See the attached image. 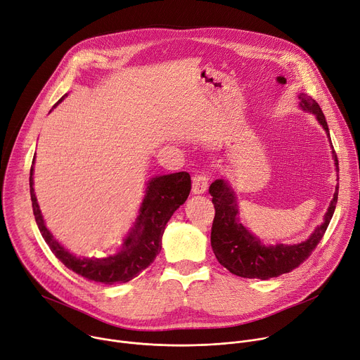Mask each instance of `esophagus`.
<instances>
[{
  "mask_svg": "<svg viewBox=\"0 0 360 360\" xmlns=\"http://www.w3.org/2000/svg\"><path fill=\"white\" fill-rule=\"evenodd\" d=\"M208 188V176L205 174H198L193 178V193L200 195L204 194Z\"/></svg>",
  "mask_w": 360,
  "mask_h": 360,
  "instance_id": "1",
  "label": "esophagus"
}]
</instances>
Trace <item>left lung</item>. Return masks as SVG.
Listing matches in <instances>:
<instances>
[{"mask_svg": "<svg viewBox=\"0 0 360 360\" xmlns=\"http://www.w3.org/2000/svg\"><path fill=\"white\" fill-rule=\"evenodd\" d=\"M300 105L316 114L319 123L330 137L326 117L314 98L307 94H300ZM334 165L339 172V160L336 152L333 150ZM210 194L215 208L214 221L211 227V248L221 265L233 275L242 278L271 279L282 274H288L298 268L308 259L323 238L330 220L336 210L339 185L324 215V221L319 226L305 242L298 245H276L265 246L256 236H253L237 217L238 210L234 197V191L224 179H217L210 185Z\"/></svg>", "mask_w": 360, "mask_h": 360, "instance_id": "1", "label": "left lung"}]
</instances>
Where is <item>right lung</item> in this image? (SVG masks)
<instances>
[{"instance_id": "obj_1", "label": "right lung", "mask_w": 360, "mask_h": 360, "mask_svg": "<svg viewBox=\"0 0 360 360\" xmlns=\"http://www.w3.org/2000/svg\"><path fill=\"white\" fill-rule=\"evenodd\" d=\"M65 97L66 94L55 107ZM33 165L34 159L30 167V197L34 219L44 242L68 269L88 281L105 285L129 282L153 263L162 249V236L166 223L186 201L191 191V176L188 172L152 178L148 184L146 195L140 205L137 219L118 253L104 259H81L68 252L46 229L33 188Z\"/></svg>"}]
</instances>
